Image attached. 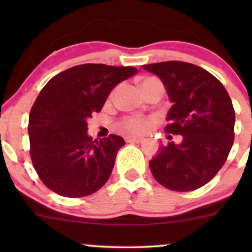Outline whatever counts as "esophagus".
Listing matches in <instances>:
<instances>
[{"label":"esophagus","mask_w":252,"mask_h":252,"mask_svg":"<svg viewBox=\"0 0 252 252\" xmlns=\"http://www.w3.org/2000/svg\"><path fill=\"white\" fill-rule=\"evenodd\" d=\"M126 142H136V143H141L143 141L142 137H136V136H126Z\"/></svg>","instance_id":"34e87169"}]
</instances>
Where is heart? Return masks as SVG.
Masks as SVG:
<instances>
[{
	"label": "heart",
	"mask_w": 252,
	"mask_h": 252,
	"mask_svg": "<svg viewBox=\"0 0 252 252\" xmlns=\"http://www.w3.org/2000/svg\"><path fill=\"white\" fill-rule=\"evenodd\" d=\"M155 85H162V83H161L158 78H154V77L144 78L142 83H141V86H142L143 90H147ZM153 123H154V118L128 116V117H124L123 120L120 121L118 126H120L122 130H124V131L130 132V134L144 135L149 131L150 128H152Z\"/></svg>",
	"instance_id": "1"
}]
</instances>
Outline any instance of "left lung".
Listing matches in <instances>:
<instances>
[{
    "label": "left lung",
    "instance_id": "8db88e82",
    "mask_svg": "<svg viewBox=\"0 0 252 252\" xmlns=\"http://www.w3.org/2000/svg\"><path fill=\"white\" fill-rule=\"evenodd\" d=\"M161 78L173 106L164 131L182 142L161 146L149 162L166 189L189 192L206 185L226 161L235 138V109L222 84L199 66L184 62L143 65Z\"/></svg>",
    "mask_w": 252,
    "mask_h": 252
}]
</instances>
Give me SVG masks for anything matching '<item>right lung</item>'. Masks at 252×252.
I'll use <instances>...</instances> for the list:
<instances>
[{"mask_svg":"<svg viewBox=\"0 0 252 252\" xmlns=\"http://www.w3.org/2000/svg\"><path fill=\"white\" fill-rule=\"evenodd\" d=\"M137 72L132 66L83 63L43 86L32 106L28 134L32 163L46 187L82 198L105 185L126 142L114 134L92 140L86 134L88 118L102 110L115 85Z\"/></svg>","mask_w":252,"mask_h":252,"instance_id":"add662e5","label":"right lung"}]
</instances>
